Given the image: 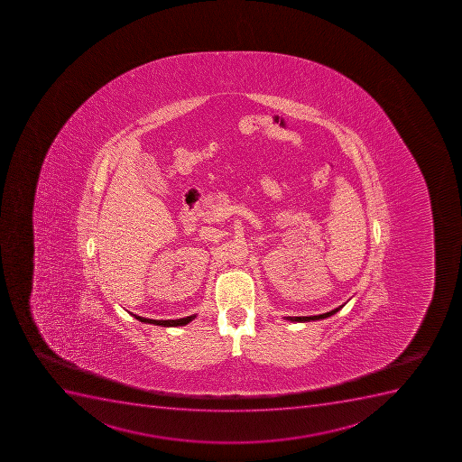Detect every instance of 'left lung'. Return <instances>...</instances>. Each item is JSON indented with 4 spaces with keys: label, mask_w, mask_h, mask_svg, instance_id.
Segmentation results:
<instances>
[{
    "label": "left lung",
    "mask_w": 462,
    "mask_h": 462,
    "mask_svg": "<svg viewBox=\"0 0 462 462\" xmlns=\"http://www.w3.org/2000/svg\"><path fill=\"white\" fill-rule=\"evenodd\" d=\"M345 306V304H343ZM337 307L334 310L327 311V313H322V315L318 316H286V320H291V322H310V320H319V319H327L329 316L336 315L337 311L340 310L341 307Z\"/></svg>",
    "instance_id": "left-lung-1"
}]
</instances>
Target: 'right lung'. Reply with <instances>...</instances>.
Wrapping results in <instances>:
<instances>
[{
  "label": "right lung",
  "instance_id": "obj_1",
  "mask_svg": "<svg viewBox=\"0 0 462 462\" xmlns=\"http://www.w3.org/2000/svg\"><path fill=\"white\" fill-rule=\"evenodd\" d=\"M135 319L144 324L160 325V327H183L188 325L189 322L197 318V315L186 316V318H180V319H170V320H158V319H147V318H142V316L133 315Z\"/></svg>",
  "mask_w": 462,
  "mask_h": 462
}]
</instances>
